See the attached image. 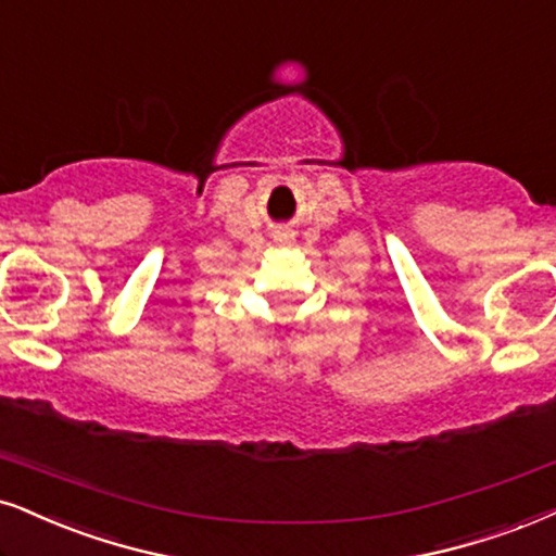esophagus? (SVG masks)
Instances as JSON below:
<instances>
[{
    "label": "esophagus",
    "instance_id": "34e87169",
    "mask_svg": "<svg viewBox=\"0 0 556 556\" xmlns=\"http://www.w3.org/2000/svg\"><path fill=\"white\" fill-rule=\"evenodd\" d=\"M273 239H276L278 244H289L291 239H293V231H291V229H286V226H283V229H278L276 235H273Z\"/></svg>",
    "mask_w": 556,
    "mask_h": 556
}]
</instances>
